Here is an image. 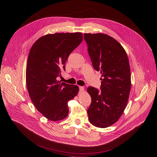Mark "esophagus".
<instances>
[{
    "label": "esophagus",
    "mask_w": 157,
    "mask_h": 157,
    "mask_svg": "<svg viewBox=\"0 0 157 157\" xmlns=\"http://www.w3.org/2000/svg\"><path fill=\"white\" fill-rule=\"evenodd\" d=\"M85 91V90H84V88L83 87H82V86H79V92H80V93H82V92H83Z\"/></svg>",
    "instance_id": "obj_1"
}]
</instances>
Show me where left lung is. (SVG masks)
<instances>
[{
	"label": "left lung",
	"instance_id": "8db88e82",
	"mask_svg": "<svg viewBox=\"0 0 157 157\" xmlns=\"http://www.w3.org/2000/svg\"><path fill=\"white\" fill-rule=\"evenodd\" d=\"M94 69L100 71L101 90L90 86L92 99L88 109L90 123L105 128L117 122L124 112L131 89L129 59L123 47L110 36L103 33L84 34Z\"/></svg>",
	"mask_w": 157,
	"mask_h": 157
}]
</instances>
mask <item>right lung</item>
<instances>
[{"label": "right lung", "mask_w": 157, "mask_h": 157, "mask_svg": "<svg viewBox=\"0 0 157 157\" xmlns=\"http://www.w3.org/2000/svg\"><path fill=\"white\" fill-rule=\"evenodd\" d=\"M83 40L81 33L48 34L36 41L29 52L26 83L34 106L47 119L56 121L68 115L67 103L79 88L58 81L71 52Z\"/></svg>", "instance_id": "right-lung-1"}]
</instances>
